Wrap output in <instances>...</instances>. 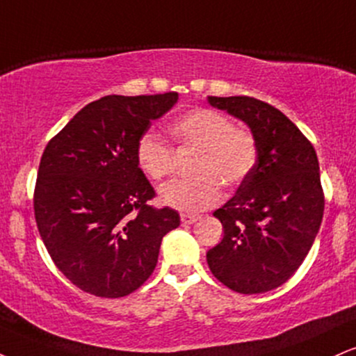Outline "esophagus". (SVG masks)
<instances>
[{
    "mask_svg": "<svg viewBox=\"0 0 356 356\" xmlns=\"http://www.w3.org/2000/svg\"><path fill=\"white\" fill-rule=\"evenodd\" d=\"M200 217L197 213H181V220L184 224H194V222L199 220Z\"/></svg>",
    "mask_w": 356,
    "mask_h": 356,
    "instance_id": "1",
    "label": "esophagus"
}]
</instances>
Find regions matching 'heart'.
<instances>
[{"label": "heart", "instance_id": "heart-1", "mask_svg": "<svg viewBox=\"0 0 356 356\" xmlns=\"http://www.w3.org/2000/svg\"><path fill=\"white\" fill-rule=\"evenodd\" d=\"M179 149H195L192 179H175L159 191V200L182 212H197L220 200L222 184L235 187L247 179L257 159V143L250 131L232 126L229 118L213 109H192L169 126ZM139 169L152 181L172 174L174 154L152 132H144L136 144Z\"/></svg>", "mask_w": 356, "mask_h": 356}]
</instances>
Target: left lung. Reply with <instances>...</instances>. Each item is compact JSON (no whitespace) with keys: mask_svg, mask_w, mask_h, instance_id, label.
Wrapping results in <instances>:
<instances>
[{"mask_svg":"<svg viewBox=\"0 0 356 356\" xmlns=\"http://www.w3.org/2000/svg\"><path fill=\"white\" fill-rule=\"evenodd\" d=\"M207 101L245 122L257 143L252 172L213 212L224 225V238L207 252L209 268L234 292H268L297 272L322 224L316 152L298 127L267 102L247 96Z\"/></svg>","mask_w":356,"mask_h":356,"instance_id":"obj_1","label":"left lung"}]
</instances>
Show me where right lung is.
<instances>
[{"mask_svg":"<svg viewBox=\"0 0 356 356\" xmlns=\"http://www.w3.org/2000/svg\"><path fill=\"white\" fill-rule=\"evenodd\" d=\"M177 92L89 102L46 145L34 189L38 230L56 267L84 292L126 297L151 277L162 237L181 224L147 204L136 144Z\"/></svg>","mask_w":356,"mask_h":356,"instance_id":"add662e5","label":"right lung"}]
</instances>
